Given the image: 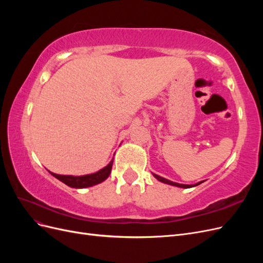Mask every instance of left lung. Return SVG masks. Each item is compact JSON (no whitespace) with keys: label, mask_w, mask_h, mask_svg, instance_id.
I'll return each mask as SVG.
<instances>
[{"label":"left lung","mask_w":263,"mask_h":263,"mask_svg":"<svg viewBox=\"0 0 263 263\" xmlns=\"http://www.w3.org/2000/svg\"><path fill=\"white\" fill-rule=\"evenodd\" d=\"M154 174V177L157 179V180H159L160 182H163V183H166V184H170V185H173V186H179V187H183V189H189V187H193V186H196V185H198V184H201V183L203 182H198V183H196V184H193V185H187V184H180V183H177V182H172V181H170V180H166V179H164V178H162V177H160V176H158V174H155V173H153Z\"/></svg>","instance_id":"8db88e82"}]
</instances>
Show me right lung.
Returning a JSON list of instances; mask_svg holds the SVG:
<instances>
[{
  "mask_svg": "<svg viewBox=\"0 0 263 263\" xmlns=\"http://www.w3.org/2000/svg\"><path fill=\"white\" fill-rule=\"evenodd\" d=\"M113 166V160L110 161L105 168L101 169L100 171L92 173V174H86V176H80V177H73V176H60V174H55L50 172L54 178H57L61 182L65 183L68 186L74 187V189H83V187H89L93 186L95 184H99V183L105 181L109 173L110 170H112Z\"/></svg>",
  "mask_w": 263,
  "mask_h": 263,
  "instance_id": "1",
  "label": "right lung"
}]
</instances>
